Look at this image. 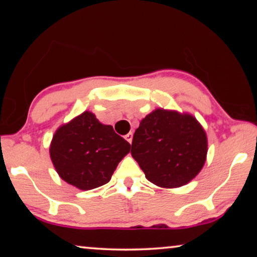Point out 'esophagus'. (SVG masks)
<instances>
[{
  "label": "esophagus",
  "mask_w": 257,
  "mask_h": 257,
  "mask_svg": "<svg viewBox=\"0 0 257 257\" xmlns=\"http://www.w3.org/2000/svg\"><path fill=\"white\" fill-rule=\"evenodd\" d=\"M124 138H125V141H127L128 143H130V144H132V142H133V133H128L124 136Z\"/></svg>",
  "instance_id": "1"
}]
</instances>
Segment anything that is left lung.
I'll use <instances>...</instances> for the list:
<instances>
[{
  "label": "left lung",
  "mask_w": 257,
  "mask_h": 257,
  "mask_svg": "<svg viewBox=\"0 0 257 257\" xmlns=\"http://www.w3.org/2000/svg\"><path fill=\"white\" fill-rule=\"evenodd\" d=\"M207 138L190 114L163 108L150 113L134 134L132 155L146 179L176 188L194 179L206 160Z\"/></svg>",
  "instance_id": "left-lung-1"
}]
</instances>
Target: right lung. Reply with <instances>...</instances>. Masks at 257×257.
Masks as SVG:
<instances>
[{
  "label": "right lung",
  "instance_id": "obj_1",
  "mask_svg": "<svg viewBox=\"0 0 257 257\" xmlns=\"http://www.w3.org/2000/svg\"><path fill=\"white\" fill-rule=\"evenodd\" d=\"M130 151V144L86 111L54 134L50 147L59 176L81 190L97 188L110 181L115 168Z\"/></svg>",
  "mask_w": 257,
  "mask_h": 257
}]
</instances>
